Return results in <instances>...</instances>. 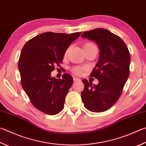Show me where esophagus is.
I'll list each match as a JSON object with an SVG mask.
<instances>
[{"instance_id":"esophagus-1","label":"esophagus","mask_w":146,"mask_h":146,"mask_svg":"<svg viewBox=\"0 0 146 146\" xmlns=\"http://www.w3.org/2000/svg\"><path fill=\"white\" fill-rule=\"evenodd\" d=\"M73 80L74 81H80V79L77 78V77H73Z\"/></svg>"}]
</instances>
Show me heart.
I'll use <instances>...</instances> for the list:
<instances>
[{"mask_svg":"<svg viewBox=\"0 0 146 146\" xmlns=\"http://www.w3.org/2000/svg\"><path fill=\"white\" fill-rule=\"evenodd\" d=\"M94 46H96L94 45L93 43H87L86 44H85L84 45V48H86V47H94ZM69 50H70V48H68L66 50V51L65 52V56L67 55L68 52L69 51ZM86 67H82V66H76V67H74L72 69H71V71H72V72L73 73H75V75H81L82 73H83V71L84 70H86Z\"/></svg>","mask_w":146,"mask_h":146,"instance_id":"1","label":"heart"}]
</instances>
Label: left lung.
<instances>
[{
  "label": "left lung",
  "instance_id": "8db88e82",
  "mask_svg": "<svg viewBox=\"0 0 146 146\" xmlns=\"http://www.w3.org/2000/svg\"><path fill=\"white\" fill-rule=\"evenodd\" d=\"M81 37L96 43L100 49L99 60L91 74L99 82L92 85L83 79L82 100L91 112H104L121 96L129 75L130 54L124 42L107 29L86 31Z\"/></svg>",
  "mask_w": 146,
  "mask_h": 146
}]
</instances>
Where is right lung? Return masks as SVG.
Returning <instances> with one entry per match:
<instances>
[{
    "label": "right lung",
    "instance_id": "right-lung-1",
    "mask_svg": "<svg viewBox=\"0 0 146 146\" xmlns=\"http://www.w3.org/2000/svg\"><path fill=\"white\" fill-rule=\"evenodd\" d=\"M81 33H44L31 39L22 50L18 61L21 84L32 104L46 114H57L64 108L73 78L65 73L57 79L51 72Z\"/></svg>",
    "mask_w": 146,
    "mask_h": 146
}]
</instances>
